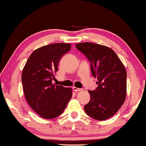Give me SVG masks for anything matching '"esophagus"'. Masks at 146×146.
<instances>
[{"label": "esophagus", "instance_id": "obj_1", "mask_svg": "<svg viewBox=\"0 0 146 146\" xmlns=\"http://www.w3.org/2000/svg\"><path fill=\"white\" fill-rule=\"evenodd\" d=\"M73 89L74 91L75 92H79V91H82V88H77V87H73Z\"/></svg>", "mask_w": 146, "mask_h": 146}]
</instances>
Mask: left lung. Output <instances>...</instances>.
<instances>
[{"mask_svg": "<svg viewBox=\"0 0 146 146\" xmlns=\"http://www.w3.org/2000/svg\"><path fill=\"white\" fill-rule=\"evenodd\" d=\"M90 62V69L98 78V88L89 90L90 100L84 106L88 116L99 121L113 117L126 98V70L112 48L91 42L75 45Z\"/></svg>", "mask_w": 146, "mask_h": 146, "instance_id": "left-lung-1", "label": "left lung"}]
</instances>
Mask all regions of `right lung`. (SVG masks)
Returning a JSON list of instances; mask_svg holds the SVG:
<instances>
[{"label":"right lung","instance_id":"add662e5","mask_svg":"<svg viewBox=\"0 0 146 146\" xmlns=\"http://www.w3.org/2000/svg\"><path fill=\"white\" fill-rule=\"evenodd\" d=\"M69 43H54L37 48L22 72L25 99L35 113L46 119L61 115L72 98V88L52 84L61 57L71 49Z\"/></svg>","mask_w":146,"mask_h":146}]
</instances>
